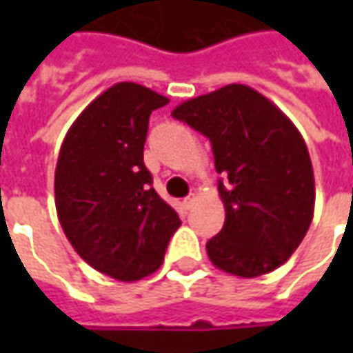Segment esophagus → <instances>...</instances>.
Wrapping results in <instances>:
<instances>
[{
	"mask_svg": "<svg viewBox=\"0 0 353 353\" xmlns=\"http://www.w3.org/2000/svg\"><path fill=\"white\" fill-rule=\"evenodd\" d=\"M194 202H196V196H194V194H192V196H188V198H184V206H186V208H192V206H194Z\"/></svg>",
	"mask_w": 353,
	"mask_h": 353,
	"instance_id": "34e87169",
	"label": "esophagus"
}]
</instances>
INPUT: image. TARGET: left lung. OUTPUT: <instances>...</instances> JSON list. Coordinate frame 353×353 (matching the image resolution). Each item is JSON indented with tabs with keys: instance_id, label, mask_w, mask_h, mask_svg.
Here are the masks:
<instances>
[{
	"instance_id": "left-lung-1",
	"label": "left lung",
	"mask_w": 353,
	"mask_h": 353,
	"mask_svg": "<svg viewBox=\"0 0 353 353\" xmlns=\"http://www.w3.org/2000/svg\"><path fill=\"white\" fill-rule=\"evenodd\" d=\"M172 117L212 143L225 222L206 251L218 269L259 277L285 263L314 214V172L299 129L271 100L245 84L186 100Z\"/></svg>"
}]
</instances>
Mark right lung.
<instances>
[{"instance_id": "right-lung-1", "label": "right lung", "mask_w": 353, "mask_h": 353, "mask_svg": "<svg viewBox=\"0 0 353 353\" xmlns=\"http://www.w3.org/2000/svg\"><path fill=\"white\" fill-rule=\"evenodd\" d=\"M169 98L119 82L76 117L54 170V202L76 253L117 281L157 271L181 218L143 163L149 116Z\"/></svg>"}]
</instances>
